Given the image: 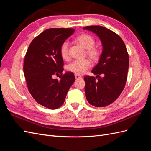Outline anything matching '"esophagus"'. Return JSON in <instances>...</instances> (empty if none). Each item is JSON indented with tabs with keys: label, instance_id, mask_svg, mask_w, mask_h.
Here are the masks:
<instances>
[{
	"label": "esophagus",
	"instance_id": "34e87169",
	"mask_svg": "<svg viewBox=\"0 0 151 151\" xmlns=\"http://www.w3.org/2000/svg\"><path fill=\"white\" fill-rule=\"evenodd\" d=\"M75 78L76 79H82V77L79 75H75Z\"/></svg>",
	"mask_w": 151,
	"mask_h": 151
}]
</instances>
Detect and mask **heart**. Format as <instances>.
Returning a JSON list of instances; mask_svg holds the SVG:
<instances>
[{
	"label": "heart",
	"mask_w": 151,
	"mask_h": 151,
	"mask_svg": "<svg viewBox=\"0 0 151 151\" xmlns=\"http://www.w3.org/2000/svg\"><path fill=\"white\" fill-rule=\"evenodd\" d=\"M76 42L81 45L82 47L86 49V55L91 60L97 62L99 60L101 55V50L98 47H95V40L92 36L83 34L77 36L76 38ZM60 56L63 60H67L69 58L68 52V43L67 42H63L60 48ZM91 63L88 59H84L81 60H74L68 63L66 66L67 71L74 73L76 75H81L84 74L87 69L91 67Z\"/></svg>",
	"instance_id": "1"
}]
</instances>
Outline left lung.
<instances>
[{"label": "left lung", "mask_w": 151, "mask_h": 151, "mask_svg": "<svg viewBox=\"0 0 151 151\" xmlns=\"http://www.w3.org/2000/svg\"><path fill=\"white\" fill-rule=\"evenodd\" d=\"M83 29L96 34L103 45L99 63L92 70L96 77L86 76L84 78L86 97L95 107L106 106L115 101L125 88L129 54L123 41L115 32L101 26H86Z\"/></svg>", "instance_id": "1"}]
</instances>
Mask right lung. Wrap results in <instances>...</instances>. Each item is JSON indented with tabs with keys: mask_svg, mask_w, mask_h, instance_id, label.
Masks as SVG:
<instances>
[{
	"mask_svg": "<svg viewBox=\"0 0 151 151\" xmlns=\"http://www.w3.org/2000/svg\"><path fill=\"white\" fill-rule=\"evenodd\" d=\"M75 29L50 28L31 42L24 57L23 70L28 91L36 101L49 109H57L64 103L68 91L75 81L72 72L63 74L61 45ZM60 75L61 79L53 80Z\"/></svg>",
	"mask_w": 151,
	"mask_h": 151,
	"instance_id": "1",
	"label": "right lung"
}]
</instances>
